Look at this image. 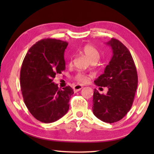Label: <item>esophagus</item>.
Returning a JSON list of instances; mask_svg holds the SVG:
<instances>
[{
    "mask_svg": "<svg viewBox=\"0 0 154 154\" xmlns=\"http://www.w3.org/2000/svg\"><path fill=\"white\" fill-rule=\"evenodd\" d=\"M83 88V86L81 85H76L74 86V91L75 92H78V91L81 90Z\"/></svg>",
    "mask_w": 154,
    "mask_h": 154,
    "instance_id": "esophagus-1",
    "label": "esophagus"
}]
</instances>
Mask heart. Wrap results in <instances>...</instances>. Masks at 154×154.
<instances>
[{"label": "heart", "instance_id": "obj_1", "mask_svg": "<svg viewBox=\"0 0 154 154\" xmlns=\"http://www.w3.org/2000/svg\"><path fill=\"white\" fill-rule=\"evenodd\" d=\"M82 52L90 62L94 60L97 61L99 58V56H100V53H99L98 49L94 46L90 45V44H87V45L83 47L82 49ZM71 62V61L70 62V63ZM75 79L80 83H85L88 80L86 75L82 73V72H79V73L75 75Z\"/></svg>", "mask_w": 154, "mask_h": 154}]
</instances>
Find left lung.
<instances>
[{
	"mask_svg": "<svg viewBox=\"0 0 154 154\" xmlns=\"http://www.w3.org/2000/svg\"><path fill=\"white\" fill-rule=\"evenodd\" d=\"M113 50V57L104 73L94 81L100 87H107L106 94L94 89L92 111L94 116L106 123L122 119L131 109L138 84L137 68L131 54L116 38L107 42Z\"/></svg>",
	"mask_w": 154,
	"mask_h": 154,
	"instance_id": "1",
	"label": "left lung"
}]
</instances>
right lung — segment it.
<instances>
[{"label": "right lung", "mask_w": 154, "mask_h": 154, "mask_svg": "<svg viewBox=\"0 0 154 154\" xmlns=\"http://www.w3.org/2000/svg\"><path fill=\"white\" fill-rule=\"evenodd\" d=\"M68 43L44 38L31 47L23 60L20 85L26 106L34 118L51 123L63 117L74 93L71 87L60 89L53 82L65 70L64 54Z\"/></svg>", "instance_id": "obj_1"}]
</instances>
